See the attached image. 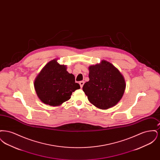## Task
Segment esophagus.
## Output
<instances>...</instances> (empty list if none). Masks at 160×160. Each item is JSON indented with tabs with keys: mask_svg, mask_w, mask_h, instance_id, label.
Listing matches in <instances>:
<instances>
[{
	"mask_svg": "<svg viewBox=\"0 0 160 160\" xmlns=\"http://www.w3.org/2000/svg\"><path fill=\"white\" fill-rule=\"evenodd\" d=\"M84 83V81H81V82H79V84H80V88H82Z\"/></svg>",
	"mask_w": 160,
	"mask_h": 160,
	"instance_id": "34e87169",
	"label": "esophagus"
}]
</instances>
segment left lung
Listing matches in <instances>:
<instances>
[{
	"label": "left lung",
	"mask_w": 160,
	"mask_h": 160,
	"mask_svg": "<svg viewBox=\"0 0 160 160\" xmlns=\"http://www.w3.org/2000/svg\"><path fill=\"white\" fill-rule=\"evenodd\" d=\"M89 81L83 91L90 102L101 109L114 106L122 98L126 84L123 77L113 64L102 60L89 67Z\"/></svg>",
	"instance_id": "1"
}]
</instances>
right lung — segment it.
<instances>
[{
	"label": "right lung",
	"mask_w": 160,
	"mask_h": 160,
	"mask_svg": "<svg viewBox=\"0 0 160 160\" xmlns=\"http://www.w3.org/2000/svg\"><path fill=\"white\" fill-rule=\"evenodd\" d=\"M38 98L44 104L58 106L70 99L73 92L80 88L75 77L57 59L50 61L42 69L34 82Z\"/></svg>",
	"instance_id": "1"
}]
</instances>
